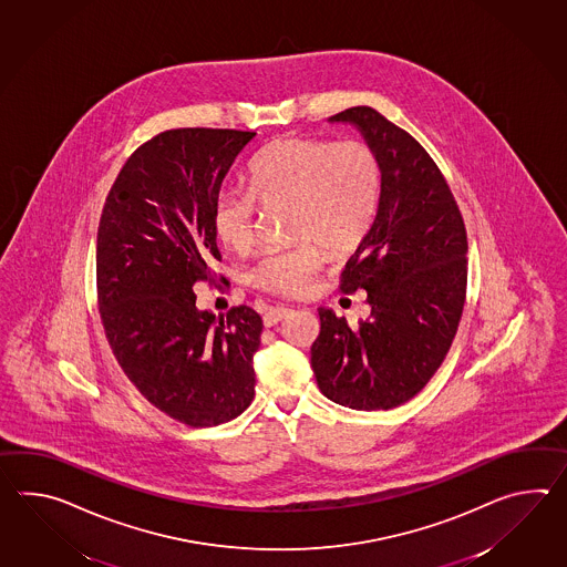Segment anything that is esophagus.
<instances>
[{
	"label": "esophagus",
	"mask_w": 567,
	"mask_h": 567,
	"mask_svg": "<svg viewBox=\"0 0 567 567\" xmlns=\"http://www.w3.org/2000/svg\"><path fill=\"white\" fill-rule=\"evenodd\" d=\"M289 313V309L287 307H275V309H268L266 311L265 317V326L266 328H272V326H277L278 321H282L285 317Z\"/></svg>",
	"instance_id": "1"
}]
</instances>
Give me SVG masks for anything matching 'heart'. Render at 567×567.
Segmentation results:
<instances>
[{
  "label": "heart",
  "mask_w": 567,
  "mask_h": 567,
  "mask_svg": "<svg viewBox=\"0 0 567 567\" xmlns=\"http://www.w3.org/2000/svg\"><path fill=\"white\" fill-rule=\"evenodd\" d=\"M380 185V161L364 140H275L254 156L248 190L226 189L215 197L212 227L226 248L248 252L256 236V202L266 209L290 207L292 238L343 252L372 226ZM313 241L265 256L254 268V285L278 295L307 292L326 262Z\"/></svg>",
  "instance_id": "b5f03b06"
}]
</instances>
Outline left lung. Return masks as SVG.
<instances>
[{"instance_id": "1", "label": "left lung", "mask_w": 567, "mask_h": 567, "mask_svg": "<svg viewBox=\"0 0 567 567\" xmlns=\"http://www.w3.org/2000/svg\"><path fill=\"white\" fill-rule=\"evenodd\" d=\"M329 122L358 127L382 185L377 217L341 272L340 289H364L370 315L350 328L321 307L311 368L329 401L386 411L411 401L452 348L466 302V227L437 164L409 132L365 105Z\"/></svg>"}]
</instances>
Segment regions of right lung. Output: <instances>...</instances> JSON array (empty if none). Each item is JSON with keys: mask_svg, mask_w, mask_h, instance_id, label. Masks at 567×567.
<instances>
[{"mask_svg": "<svg viewBox=\"0 0 567 567\" xmlns=\"http://www.w3.org/2000/svg\"><path fill=\"white\" fill-rule=\"evenodd\" d=\"M256 132L178 127L142 144L110 190L97 229L105 338L140 394L189 427L241 415L254 399L262 319L197 309L193 287L221 260L212 209ZM226 280V278H224Z\"/></svg>", "mask_w": 567, "mask_h": 567, "instance_id": "1", "label": "right lung"}]
</instances>
